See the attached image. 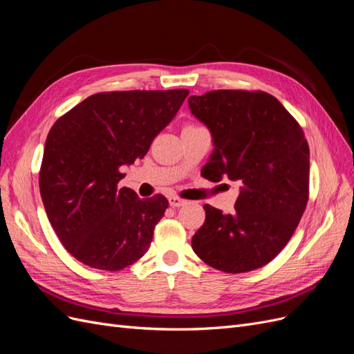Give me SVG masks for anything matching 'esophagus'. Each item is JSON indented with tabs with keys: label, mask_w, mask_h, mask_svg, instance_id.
Returning <instances> with one entry per match:
<instances>
[{
	"label": "esophagus",
	"mask_w": 354,
	"mask_h": 354,
	"mask_svg": "<svg viewBox=\"0 0 354 354\" xmlns=\"http://www.w3.org/2000/svg\"><path fill=\"white\" fill-rule=\"evenodd\" d=\"M169 205L173 207V208H178V207H183V205H186V201L185 199H181V198H178V196H169Z\"/></svg>",
	"instance_id": "34e87169"
}]
</instances>
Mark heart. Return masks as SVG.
<instances>
[{
	"instance_id": "1",
	"label": "heart",
	"mask_w": 354,
	"mask_h": 354,
	"mask_svg": "<svg viewBox=\"0 0 354 354\" xmlns=\"http://www.w3.org/2000/svg\"><path fill=\"white\" fill-rule=\"evenodd\" d=\"M201 125H198V124H195V122H187V124H185V127H183V130H196V128H199Z\"/></svg>"
}]
</instances>
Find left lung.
<instances>
[{
    "mask_svg": "<svg viewBox=\"0 0 354 354\" xmlns=\"http://www.w3.org/2000/svg\"><path fill=\"white\" fill-rule=\"evenodd\" d=\"M189 108L209 128L216 146L203 177L242 185L233 214L203 205L205 221L192 248L224 273L260 269L285 248L307 207L310 151L303 128L260 90L190 95Z\"/></svg>",
    "mask_w": 354,
    "mask_h": 354,
    "instance_id": "1",
    "label": "left lung"
}]
</instances>
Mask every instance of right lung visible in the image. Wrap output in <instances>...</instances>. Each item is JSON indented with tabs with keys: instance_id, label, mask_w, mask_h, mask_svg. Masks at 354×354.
Masks as SVG:
<instances>
[{
	"instance_id": "add662e5",
	"label": "right lung",
	"mask_w": 354,
	"mask_h": 354,
	"mask_svg": "<svg viewBox=\"0 0 354 354\" xmlns=\"http://www.w3.org/2000/svg\"><path fill=\"white\" fill-rule=\"evenodd\" d=\"M189 90L103 91L53 124L39 168L47 217L82 264L116 272L147 252L168 201L120 187L122 165L142 159Z\"/></svg>"
}]
</instances>
